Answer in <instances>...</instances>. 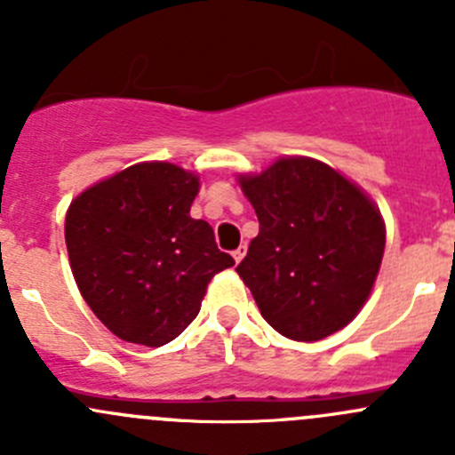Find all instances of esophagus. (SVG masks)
Masks as SVG:
<instances>
[{
    "label": "esophagus",
    "instance_id": "obj_1",
    "mask_svg": "<svg viewBox=\"0 0 455 455\" xmlns=\"http://www.w3.org/2000/svg\"><path fill=\"white\" fill-rule=\"evenodd\" d=\"M246 255V244H242V246H237L235 251H233V259L235 261H242V257Z\"/></svg>",
    "mask_w": 455,
    "mask_h": 455
}]
</instances>
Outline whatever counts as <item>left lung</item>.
I'll return each mask as SVG.
<instances>
[{"mask_svg":"<svg viewBox=\"0 0 455 455\" xmlns=\"http://www.w3.org/2000/svg\"><path fill=\"white\" fill-rule=\"evenodd\" d=\"M240 185L259 233L235 270L261 316L295 341H319L350 323L383 259L379 209L341 173L310 158H282Z\"/></svg>","mask_w":455,"mask_h":455,"instance_id":"left-lung-1","label":"left lung"}]
</instances>
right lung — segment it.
Returning a JSON list of instances; mask_svg holds the SVG:
<instances>
[{"instance_id": "obj_1", "label": "right lung", "mask_w": 455, "mask_h": 455, "mask_svg": "<svg viewBox=\"0 0 455 455\" xmlns=\"http://www.w3.org/2000/svg\"><path fill=\"white\" fill-rule=\"evenodd\" d=\"M198 178L140 163L84 191L66 215L72 275L92 313L118 339L158 347L200 313L215 273L235 264L213 228L189 215Z\"/></svg>"}]
</instances>
